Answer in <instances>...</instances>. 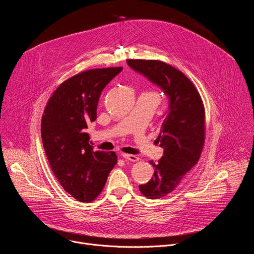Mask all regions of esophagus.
<instances>
[{"instance_id":"34e87169","label":"esophagus","mask_w":254,"mask_h":254,"mask_svg":"<svg viewBox=\"0 0 254 254\" xmlns=\"http://www.w3.org/2000/svg\"><path fill=\"white\" fill-rule=\"evenodd\" d=\"M124 159H126V160H127V161H130V162H136V161H138V158L136 157V156H134V155H128V154H122L121 155Z\"/></svg>"}]
</instances>
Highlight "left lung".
Here are the masks:
<instances>
[{
  "label": "left lung",
  "mask_w": 254,
  "mask_h": 254,
  "mask_svg": "<svg viewBox=\"0 0 254 254\" xmlns=\"http://www.w3.org/2000/svg\"><path fill=\"white\" fill-rule=\"evenodd\" d=\"M137 73L160 87L168 97V112L158 136L164 155L154 177L139 185L143 196L160 199L173 192L181 180L199 161L205 138V111L194 84L182 72L159 60H127Z\"/></svg>",
  "instance_id": "obj_1"
}]
</instances>
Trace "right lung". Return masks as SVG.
<instances>
[{
    "label": "right lung",
    "instance_id": "1",
    "mask_svg": "<svg viewBox=\"0 0 254 254\" xmlns=\"http://www.w3.org/2000/svg\"><path fill=\"white\" fill-rule=\"evenodd\" d=\"M122 70L91 69L72 76L45 107L41 135L47 159L63 189L80 202L100 194L118 161L115 152L93 151L86 129L96 120L101 91Z\"/></svg>",
    "mask_w": 254,
    "mask_h": 254
}]
</instances>
